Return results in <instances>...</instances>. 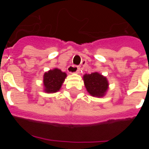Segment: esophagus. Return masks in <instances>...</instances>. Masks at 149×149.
I'll use <instances>...</instances> for the list:
<instances>
[{
  "mask_svg": "<svg viewBox=\"0 0 149 149\" xmlns=\"http://www.w3.org/2000/svg\"><path fill=\"white\" fill-rule=\"evenodd\" d=\"M81 67L75 66V65H69L68 68V72H70V73L79 74L80 72H81Z\"/></svg>",
  "mask_w": 149,
  "mask_h": 149,
  "instance_id": "obj_1",
  "label": "esophagus"
}]
</instances>
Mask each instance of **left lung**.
Wrapping results in <instances>:
<instances>
[{"instance_id":"obj_1","label":"left lung","mask_w":149,"mask_h":149,"mask_svg":"<svg viewBox=\"0 0 149 149\" xmlns=\"http://www.w3.org/2000/svg\"><path fill=\"white\" fill-rule=\"evenodd\" d=\"M83 78L85 87L91 95L98 98L105 95L109 86L106 77L98 72H93L84 74Z\"/></svg>"}]
</instances>
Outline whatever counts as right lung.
Segmentation results:
<instances>
[{
    "label": "right lung",
    "mask_w": 149,
    "mask_h": 149,
    "mask_svg": "<svg viewBox=\"0 0 149 149\" xmlns=\"http://www.w3.org/2000/svg\"><path fill=\"white\" fill-rule=\"evenodd\" d=\"M66 73L63 72L59 68L49 70L44 74L43 84L44 91L47 93H54L58 92L66 77Z\"/></svg>",
    "instance_id": "obj_1"
}]
</instances>
